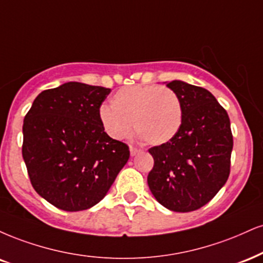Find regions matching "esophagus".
<instances>
[{
	"label": "esophagus",
	"instance_id": "obj_1",
	"mask_svg": "<svg viewBox=\"0 0 263 263\" xmlns=\"http://www.w3.org/2000/svg\"><path fill=\"white\" fill-rule=\"evenodd\" d=\"M138 152H140V149H138L137 147H135V145H129V153H131L132 157L136 156V154H137Z\"/></svg>",
	"mask_w": 263,
	"mask_h": 263
}]
</instances>
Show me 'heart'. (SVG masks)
Instances as JSON below:
<instances>
[{"instance_id": "heart-1", "label": "heart", "mask_w": 263, "mask_h": 263, "mask_svg": "<svg viewBox=\"0 0 263 263\" xmlns=\"http://www.w3.org/2000/svg\"><path fill=\"white\" fill-rule=\"evenodd\" d=\"M183 120L182 104L173 89L157 84H136L121 88L111 99V106L101 105L99 121L114 140L136 132L148 144L172 141ZM134 123L132 124V121Z\"/></svg>"}]
</instances>
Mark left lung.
Returning <instances> with one entry per match:
<instances>
[{
	"instance_id": "obj_1",
	"label": "left lung",
	"mask_w": 263,
	"mask_h": 263,
	"mask_svg": "<svg viewBox=\"0 0 263 263\" xmlns=\"http://www.w3.org/2000/svg\"><path fill=\"white\" fill-rule=\"evenodd\" d=\"M166 87L181 100L183 120L172 141L148 149L154 159L148 186L167 210L191 212L208 203L229 178L230 120L204 88L181 81L169 82Z\"/></svg>"
}]
</instances>
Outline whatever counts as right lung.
Masks as SVG:
<instances>
[{"label": "right lung", "mask_w": 263, "mask_h": 263, "mask_svg": "<svg viewBox=\"0 0 263 263\" xmlns=\"http://www.w3.org/2000/svg\"><path fill=\"white\" fill-rule=\"evenodd\" d=\"M110 88L68 82L41 91L23 122L22 154L33 187L62 211L93 207L129 158L99 121Z\"/></svg>", "instance_id": "obj_1"}]
</instances>
